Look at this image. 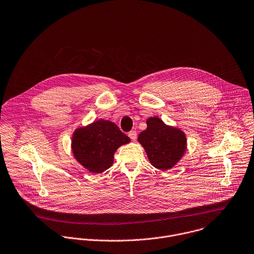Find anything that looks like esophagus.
Listing matches in <instances>:
<instances>
[{
	"mask_svg": "<svg viewBox=\"0 0 254 254\" xmlns=\"http://www.w3.org/2000/svg\"><path fill=\"white\" fill-rule=\"evenodd\" d=\"M128 136L130 137V139L132 140V141H135L136 139H137V132L136 131H130L129 132V134H128Z\"/></svg>",
	"mask_w": 254,
	"mask_h": 254,
	"instance_id": "esophagus-1",
	"label": "esophagus"
}]
</instances>
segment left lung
<instances>
[{"label": "left lung", "instance_id": "1", "mask_svg": "<svg viewBox=\"0 0 254 254\" xmlns=\"http://www.w3.org/2000/svg\"><path fill=\"white\" fill-rule=\"evenodd\" d=\"M147 129L138 136L153 167L160 170L172 169L187 149L186 134L179 128L167 125L158 116L147 119Z\"/></svg>", "mask_w": 254, "mask_h": 254}]
</instances>
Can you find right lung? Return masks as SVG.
I'll return each mask as SVG.
<instances>
[{
  "mask_svg": "<svg viewBox=\"0 0 254 254\" xmlns=\"http://www.w3.org/2000/svg\"><path fill=\"white\" fill-rule=\"evenodd\" d=\"M130 141L115 123L99 119L74 131L71 148L75 160L86 170L101 173L113 165L117 149Z\"/></svg>",
  "mask_w": 254,
  "mask_h": 254,
  "instance_id": "add662e5",
  "label": "right lung"
}]
</instances>
